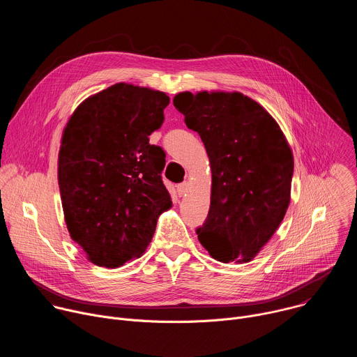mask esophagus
I'll use <instances>...</instances> for the list:
<instances>
[{"label": "esophagus", "mask_w": 357, "mask_h": 357, "mask_svg": "<svg viewBox=\"0 0 357 357\" xmlns=\"http://www.w3.org/2000/svg\"><path fill=\"white\" fill-rule=\"evenodd\" d=\"M188 189H189V182H182V183H178V185H176V190H178L179 195L186 193Z\"/></svg>", "instance_id": "esophagus-1"}]
</instances>
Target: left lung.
I'll return each instance as SVG.
<instances>
[{"instance_id": "8db88e82", "label": "left lung", "mask_w": 357, "mask_h": 357, "mask_svg": "<svg viewBox=\"0 0 357 357\" xmlns=\"http://www.w3.org/2000/svg\"><path fill=\"white\" fill-rule=\"evenodd\" d=\"M174 106L200 135L212 168L211 208L197 238L222 263H247L288 209L291 148L277 121L238 91H183Z\"/></svg>"}]
</instances>
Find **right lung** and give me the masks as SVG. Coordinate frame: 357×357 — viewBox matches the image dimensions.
Here are the masks:
<instances>
[{"instance_id": "1", "label": "right lung", "mask_w": 357, "mask_h": 357, "mask_svg": "<svg viewBox=\"0 0 357 357\" xmlns=\"http://www.w3.org/2000/svg\"><path fill=\"white\" fill-rule=\"evenodd\" d=\"M169 97L117 83L86 98L69 119L58 179L70 237L100 267L141 257L172 202L161 172L165 152L149 144Z\"/></svg>"}]
</instances>
